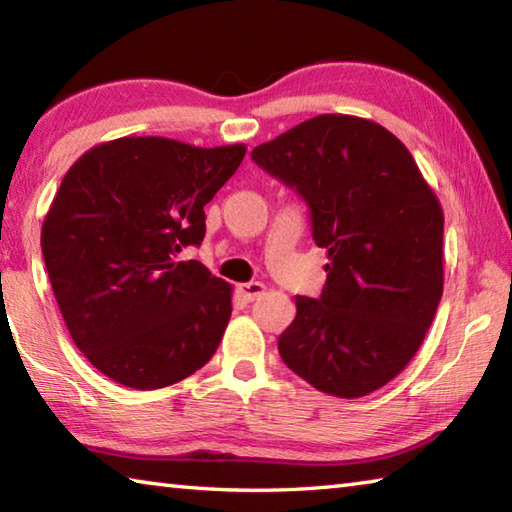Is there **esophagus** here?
<instances>
[{
  "mask_svg": "<svg viewBox=\"0 0 512 512\" xmlns=\"http://www.w3.org/2000/svg\"><path fill=\"white\" fill-rule=\"evenodd\" d=\"M266 291V287L262 282H246V284H237V293L244 300H248V302H253V300H257L259 296H262V293Z\"/></svg>",
  "mask_w": 512,
  "mask_h": 512,
  "instance_id": "1",
  "label": "esophagus"
}]
</instances>
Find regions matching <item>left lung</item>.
I'll return each mask as SVG.
<instances>
[{
  "label": "left lung",
  "instance_id": "left-lung-1",
  "mask_svg": "<svg viewBox=\"0 0 512 512\" xmlns=\"http://www.w3.org/2000/svg\"><path fill=\"white\" fill-rule=\"evenodd\" d=\"M250 158L302 196L329 257L323 293L296 296L282 361L329 395L377 391L418 352L443 296L436 194L391 131L352 115L302 121Z\"/></svg>",
  "mask_w": 512,
  "mask_h": 512
}]
</instances>
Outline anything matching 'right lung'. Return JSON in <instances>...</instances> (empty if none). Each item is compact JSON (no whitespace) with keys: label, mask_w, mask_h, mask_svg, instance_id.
Listing matches in <instances>:
<instances>
[{"label":"right lung","mask_w":512,"mask_h":512,"mask_svg":"<svg viewBox=\"0 0 512 512\" xmlns=\"http://www.w3.org/2000/svg\"><path fill=\"white\" fill-rule=\"evenodd\" d=\"M244 144L119 137L65 173L42 223V257L60 314L94 368L137 391L176 384L219 348L232 287L189 259L203 207L228 183Z\"/></svg>","instance_id":"obj_1"}]
</instances>
